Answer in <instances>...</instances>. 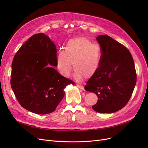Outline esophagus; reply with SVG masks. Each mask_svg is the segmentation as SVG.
<instances>
[{
    "mask_svg": "<svg viewBox=\"0 0 148 148\" xmlns=\"http://www.w3.org/2000/svg\"><path fill=\"white\" fill-rule=\"evenodd\" d=\"M76 86L78 87L79 89H82V90H84V88H83V86H82V85H80V84H77Z\"/></svg>",
    "mask_w": 148,
    "mask_h": 148,
    "instance_id": "1",
    "label": "esophagus"
}]
</instances>
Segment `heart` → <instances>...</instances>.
Segmentation results:
<instances>
[{
  "instance_id": "heart-1",
  "label": "heart",
  "mask_w": 148,
  "mask_h": 148,
  "mask_svg": "<svg viewBox=\"0 0 148 148\" xmlns=\"http://www.w3.org/2000/svg\"><path fill=\"white\" fill-rule=\"evenodd\" d=\"M102 62L99 47L86 38H74L69 40L64 50H60L56 58L57 68L64 77L71 74L72 63L75 69V77L80 80L85 75L90 77L98 71Z\"/></svg>"
}]
</instances>
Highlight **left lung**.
Masks as SVG:
<instances>
[{"label":"left lung","instance_id":"left-lung-1","mask_svg":"<svg viewBox=\"0 0 148 148\" xmlns=\"http://www.w3.org/2000/svg\"><path fill=\"white\" fill-rule=\"evenodd\" d=\"M96 39L101 50L102 62L84 89L98 97L93 110L112 113L125 106L133 94L137 80L134 62L130 51L110 36L98 35Z\"/></svg>","mask_w":148,"mask_h":148}]
</instances>
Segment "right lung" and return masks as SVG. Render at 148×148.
<instances>
[{"mask_svg":"<svg viewBox=\"0 0 148 148\" xmlns=\"http://www.w3.org/2000/svg\"><path fill=\"white\" fill-rule=\"evenodd\" d=\"M55 44L43 33L31 36L15 54L11 85L20 104L27 110L45 114L55 110L74 83L61 75L57 66Z\"/></svg>","mask_w":148,"mask_h":148,"instance_id":"right-lung-1","label":"right lung"}]
</instances>
